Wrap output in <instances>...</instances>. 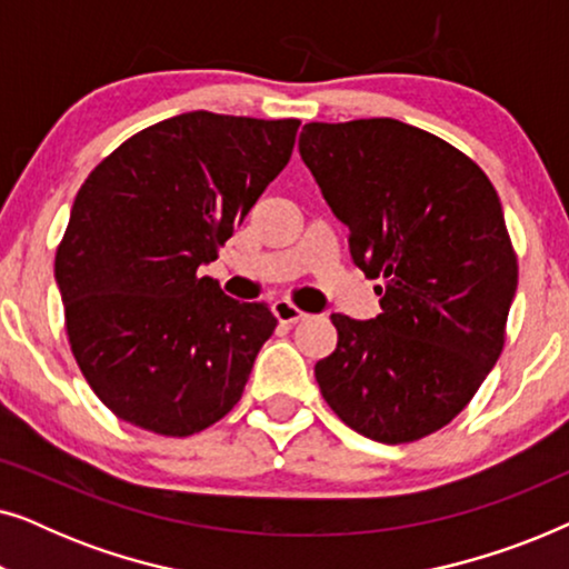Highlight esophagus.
I'll return each mask as SVG.
<instances>
[{"label": "esophagus", "instance_id": "34e87169", "mask_svg": "<svg viewBox=\"0 0 569 569\" xmlns=\"http://www.w3.org/2000/svg\"><path fill=\"white\" fill-rule=\"evenodd\" d=\"M271 310H274L279 323H300V321H306V318H308L300 308H295L290 300H274Z\"/></svg>", "mask_w": 569, "mask_h": 569}]
</instances>
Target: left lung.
Wrapping results in <instances>:
<instances>
[{
  "label": "left lung",
  "instance_id": "left-lung-1",
  "mask_svg": "<svg viewBox=\"0 0 569 569\" xmlns=\"http://www.w3.org/2000/svg\"><path fill=\"white\" fill-rule=\"evenodd\" d=\"M300 158L380 316H331L339 341L316 380L365 438L411 442L446 427L479 391L505 345L518 287L502 204L477 162L396 119L306 123Z\"/></svg>",
  "mask_w": 569,
  "mask_h": 569
}]
</instances>
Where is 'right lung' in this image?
Segmentation results:
<instances>
[{"instance_id":"obj_1","label":"right lung","mask_w":569,"mask_h":569,"mask_svg":"<svg viewBox=\"0 0 569 569\" xmlns=\"http://www.w3.org/2000/svg\"><path fill=\"white\" fill-rule=\"evenodd\" d=\"M298 127L173 116L127 139L77 191L53 274L74 360L123 422L186 438L243 396L277 318L199 267L282 173Z\"/></svg>"}]
</instances>
